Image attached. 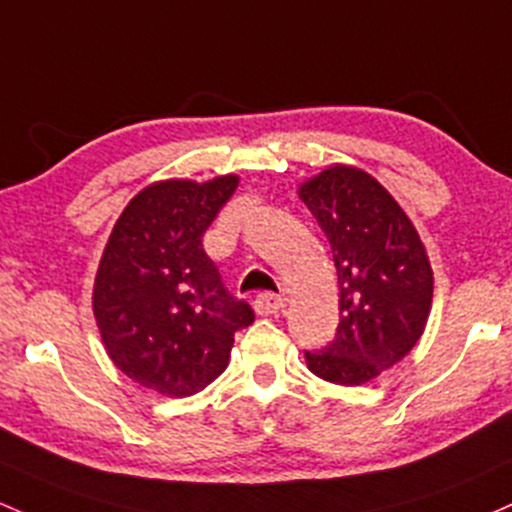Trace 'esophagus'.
<instances>
[{"instance_id":"esophagus-1","label":"esophagus","mask_w":512,"mask_h":512,"mask_svg":"<svg viewBox=\"0 0 512 512\" xmlns=\"http://www.w3.org/2000/svg\"><path fill=\"white\" fill-rule=\"evenodd\" d=\"M255 308L260 316H277L284 311V299L277 294H260L255 299Z\"/></svg>"}]
</instances>
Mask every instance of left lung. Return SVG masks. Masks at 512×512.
Listing matches in <instances>:
<instances>
[{"label":"left lung","mask_w":512,"mask_h":512,"mask_svg":"<svg viewBox=\"0 0 512 512\" xmlns=\"http://www.w3.org/2000/svg\"><path fill=\"white\" fill-rule=\"evenodd\" d=\"M299 196L328 238L340 284L338 333L306 352V364L325 381L362 386L423 335L432 306L428 252L406 211L364 170L330 165Z\"/></svg>","instance_id":"8db88e82"}]
</instances>
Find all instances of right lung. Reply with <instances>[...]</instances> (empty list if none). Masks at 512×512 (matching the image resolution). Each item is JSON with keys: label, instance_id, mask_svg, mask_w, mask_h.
I'll use <instances>...</instances> for the list:
<instances>
[{"label": "right lung", "instance_id": "obj_1", "mask_svg": "<svg viewBox=\"0 0 512 512\" xmlns=\"http://www.w3.org/2000/svg\"><path fill=\"white\" fill-rule=\"evenodd\" d=\"M238 189L235 174L165 179L128 201L101 255L92 308L111 362L162 396L206 389L255 313L221 282L201 238Z\"/></svg>", "mask_w": 512, "mask_h": 512}]
</instances>
